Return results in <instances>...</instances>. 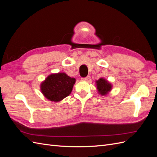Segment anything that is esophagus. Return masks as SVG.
Here are the masks:
<instances>
[{
  "mask_svg": "<svg viewBox=\"0 0 157 157\" xmlns=\"http://www.w3.org/2000/svg\"><path fill=\"white\" fill-rule=\"evenodd\" d=\"M89 79H90V77H89V76H87L86 77L82 78V80H84V81H88V80Z\"/></svg>",
  "mask_w": 157,
  "mask_h": 157,
  "instance_id": "esophagus-1",
  "label": "esophagus"
}]
</instances>
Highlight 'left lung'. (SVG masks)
I'll return each mask as SVG.
<instances>
[{"mask_svg":"<svg viewBox=\"0 0 157 157\" xmlns=\"http://www.w3.org/2000/svg\"><path fill=\"white\" fill-rule=\"evenodd\" d=\"M96 88L98 94L101 96H106L111 91L113 85L107 80L104 78H100L96 81Z\"/></svg>","mask_w":157,"mask_h":157,"instance_id":"obj_1","label":"left lung"}]
</instances>
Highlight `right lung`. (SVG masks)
Instances as JSON below:
<instances>
[{"mask_svg":"<svg viewBox=\"0 0 157 157\" xmlns=\"http://www.w3.org/2000/svg\"><path fill=\"white\" fill-rule=\"evenodd\" d=\"M76 79L65 73H53L48 75L40 84L43 96L50 101L58 102L67 97L72 92Z\"/></svg>","mask_w":157,"mask_h":157,"instance_id":"1","label":"right lung"}]
</instances>
